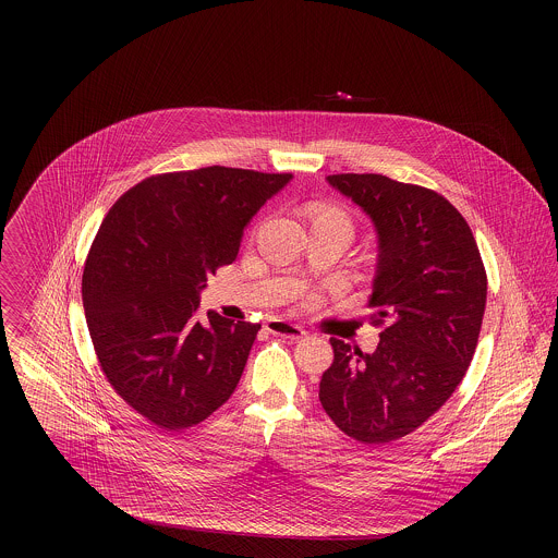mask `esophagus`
Wrapping results in <instances>:
<instances>
[{
	"instance_id": "34e87169",
	"label": "esophagus",
	"mask_w": 558,
	"mask_h": 558,
	"mask_svg": "<svg viewBox=\"0 0 558 558\" xmlns=\"http://www.w3.org/2000/svg\"><path fill=\"white\" fill-rule=\"evenodd\" d=\"M267 330L271 335H280V337H287V339H292V341H299V339H303L307 335L305 328H301V326H296L292 322H287V319H269L267 322Z\"/></svg>"
}]
</instances>
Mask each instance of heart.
Segmentation results:
<instances>
[{
  "label": "heart",
  "instance_id": "b5f03b06",
  "mask_svg": "<svg viewBox=\"0 0 558 558\" xmlns=\"http://www.w3.org/2000/svg\"><path fill=\"white\" fill-rule=\"evenodd\" d=\"M312 223H337L349 230V217L343 209L339 207H330V205H316L310 211Z\"/></svg>",
  "mask_w": 558,
  "mask_h": 558
}]
</instances>
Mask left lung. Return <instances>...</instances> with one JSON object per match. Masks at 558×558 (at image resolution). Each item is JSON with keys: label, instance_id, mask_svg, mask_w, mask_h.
<instances>
[{"label": "left lung", "instance_id": "1", "mask_svg": "<svg viewBox=\"0 0 558 558\" xmlns=\"http://www.w3.org/2000/svg\"><path fill=\"white\" fill-rule=\"evenodd\" d=\"M326 182L371 217V307L385 330L372 353L330 339L335 360L322 374L319 401L349 437L389 444L423 425L464 378L487 278L469 223L441 194L376 173Z\"/></svg>", "mask_w": 558, "mask_h": 558}]
</instances>
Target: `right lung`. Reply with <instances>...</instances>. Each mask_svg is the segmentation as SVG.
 <instances>
[{
  "mask_svg": "<svg viewBox=\"0 0 558 558\" xmlns=\"http://www.w3.org/2000/svg\"><path fill=\"white\" fill-rule=\"evenodd\" d=\"M291 173L232 167L148 178L108 211L83 269V310L112 389L165 430L234 393L262 324L196 314L215 269Z\"/></svg>",
  "mask_w": 558,
  "mask_h": 558,
  "instance_id": "add662e5",
  "label": "right lung"
}]
</instances>
